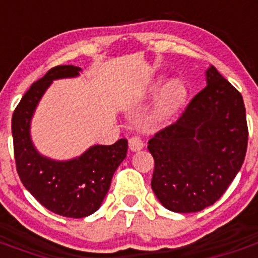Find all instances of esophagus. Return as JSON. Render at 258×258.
I'll return each mask as SVG.
<instances>
[{
	"mask_svg": "<svg viewBox=\"0 0 258 258\" xmlns=\"http://www.w3.org/2000/svg\"><path fill=\"white\" fill-rule=\"evenodd\" d=\"M129 149H131V151H140V150L143 149V142L142 140H141L140 137H132L131 140H129Z\"/></svg>",
	"mask_w": 258,
	"mask_h": 258,
	"instance_id": "34e87169",
	"label": "esophagus"
}]
</instances>
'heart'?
Returning a JSON list of instances; mask_svg holds the SVG:
<instances>
[{
  "label": "heart",
  "instance_id": "obj_1",
  "mask_svg": "<svg viewBox=\"0 0 258 258\" xmlns=\"http://www.w3.org/2000/svg\"><path fill=\"white\" fill-rule=\"evenodd\" d=\"M163 81L164 77H157L150 86L149 94L154 95L159 90ZM186 98H187V90L181 80H169L155 98L154 103L146 116V124L150 127H160L169 124L173 117L179 112V109L183 107Z\"/></svg>",
  "mask_w": 258,
  "mask_h": 258
}]
</instances>
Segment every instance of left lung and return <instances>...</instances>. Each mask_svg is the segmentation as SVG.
Returning <instances> with one entry per match:
<instances>
[{
    "instance_id": "left-lung-1",
    "label": "left lung",
    "mask_w": 258,
    "mask_h": 258,
    "mask_svg": "<svg viewBox=\"0 0 258 258\" xmlns=\"http://www.w3.org/2000/svg\"><path fill=\"white\" fill-rule=\"evenodd\" d=\"M207 86L177 122L149 141L155 160L151 187L172 212L192 213L217 202L240 170L248 127L243 97L213 66Z\"/></svg>"
}]
</instances>
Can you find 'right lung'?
Masks as SVG:
<instances>
[{"instance_id": "obj_1", "label": "right lung", "mask_w": 258, "mask_h": 258, "mask_svg": "<svg viewBox=\"0 0 258 258\" xmlns=\"http://www.w3.org/2000/svg\"><path fill=\"white\" fill-rule=\"evenodd\" d=\"M81 68L58 66L32 84L14 111L11 131L18 174L24 187L46 209L63 217L83 218L103 203L113 173L126 157L127 141L111 146L94 145L80 156L55 160L41 154L33 145L31 122L35 111L54 80L80 76Z\"/></svg>"}]
</instances>
